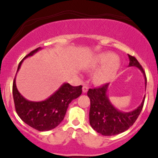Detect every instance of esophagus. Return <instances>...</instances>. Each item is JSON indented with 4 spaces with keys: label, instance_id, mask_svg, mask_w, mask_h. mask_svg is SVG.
I'll return each mask as SVG.
<instances>
[{
    "label": "esophagus",
    "instance_id": "1",
    "mask_svg": "<svg viewBox=\"0 0 158 158\" xmlns=\"http://www.w3.org/2000/svg\"><path fill=\"white\" fill-rule=\"evenodd\" d=\"M88 89L89 88L86 85H83V86H82V92H83V93H86Z\"/></svg>",
    "mask_w": 158,
    "mask_h": 158
}]
</instances>
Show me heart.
I'll use <instances>...</instances> for the list:
<instances>
[{"label": "heart", "mask_w": 158, "mask_h": 158, "mask_svg": "<svg viewBox=\"0 0 158 158\" xmlns=\"http://www.w3.org/2000/svg\"><path fill=\"white\" fill-rule=\"evenodd\" d=\"M119 61L115 54L112 52H102L95 56L91 63L92 69H98L94 80L98 84H105L113 79L119 68Z\"/></svg>", "instance_id": "heart-1"}]
</instances>
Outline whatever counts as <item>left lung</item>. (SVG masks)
Wrapping results in <instances>:
<instances>
[{"label": "left lung", "instance_id": "1", "mask_svg": "<svg viewBox=\"0 0 158 158\" xmlns=\"http://www.w3.org/2000/svg\"><path fill=\"white\" fill-rule=\"evenodd\" d=\"M128 66H135L141 70L146 86L147 79L142 66L135 57L128 55ZM109 85V83H107L100 88L89 89L87 93L90 98L89 123L95 131L105 136L118 135L132 126L142 110L145 98L144 95L142 102L136 109L124 112L116 109L110 102L107 94Z\"/></svg>", "mask_w": 158, "mask_h": 158}]
</instances>
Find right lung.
Listing matches in <instances>:
<instances>
[{
  "label": "right lung",
  "instance_id": "right-lung-1",
  "mask_svg": "<svg viewBox=\"0 0 158 158\" xmlns=\"http://www.w3.org/2000/svg\"><path fill=\"white\" fill-rule=\"evenodd\" d=\"M42 49H34L27 55L18 65L17 72L26 58L32 56ZM82 85L72 86L64 82L48 98L41 102H32L26 99L17 90L16 76L13 82V97L16 111L23 122L31 128L45 131L55 128L63 120L69 103L82 94Z\"/></svg>",
  "mask_w": 158,
  "mask_h": 158
}]
</instances>
